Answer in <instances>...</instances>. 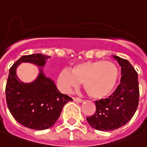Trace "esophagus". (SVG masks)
<instances>
[{
	"label": "esophagus",
	"mask_w": 147,
	"mask_h": 147,
	"mask_svg": "<svg viewBox=\"0 0 147 147\" xmlns=\"http://www.w3.org/2000/svg\"><path fill=\"white\" fill-rule=\"evenodd\" d=\"M73 100L75 102H82L84 100L82 99V98H76V97H73Z\"/></svg>",
	"instance_id": "esophagus-1"
}]
</instances>
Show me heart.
Segmentation results:
<instances>
[{
	"label": "heart",
	"instance_id": "heart-1",
	"mask_svg": "<svg viewBox=\"0 0 147 147\" xmlns=\"http://www.w3.org/2000/svg\"><path fill=\"white\" fill-rule=\"evenodd\" d=\"M119 69L111 61H84L75 64L71 71L63 70L57 78L58 86L63 92H70L80 83L89 96L105 98L114 91L119 80Z\"/></svg>",
	"mask_w": 147,
	"mask_h": 147
}]
</instances>
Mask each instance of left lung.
I'll return each mask as SVG.
<instances>
[{"label": "left lung", "instance_id": "8db88e82", "mask_svg": "<svg viewBox=\"0 0 147 147\" xmlns=\"http://www.w3.org/2000/svg\"><path fill=\"white\" fill-rule=\"evenodd\" d=\"M113 57L121 67V83L109 98L95 101V114L87 118L89 125L98 131H111L123 127L138 108V73L128 60L117 56Z\"/></svg>", "mask_w": 147, "mask_h": 147}]
</instances>
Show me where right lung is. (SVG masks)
<instances>
[{"mask_svg":"<svg viewBox=\"0 0 147 147\" xmlns=\"http://www.w3.org/2000/svg\"><path fill=\"white\" fill-rule=\"evenodd\" d=\"M49 58L40 53L23 56L9 69L5 88L8 108L19 123L30 129L41 131L52 127L59 119L63 106L72 101L44 73L42 67ZM22 63H32L39 67L37 79L31 83L21 81L16 75V68Z\"/></svg>","mask_w":147,"mask_h":147,"instance_id":"1","label":"right lung"}]
</instances>
